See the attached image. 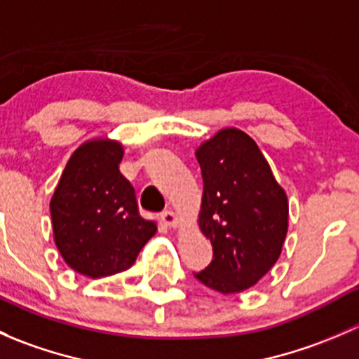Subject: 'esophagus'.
<instances>
[{"mask_svg":"<svg viewBox=\"0 0 359 359\" xmlns=\"http://www.w3.org/2000/svg\"><path fill=\"white\" fill-rule=\"evenodd\" d=\"M161 220L166 224V226H170V227H177L180 224L179 215H177L175 212H172V210H166V212H163L161 213Z\"/></svg>","mask_w":359,"mask_h":359,"instance_id":"1","label":"esophagus"}]
</instances>
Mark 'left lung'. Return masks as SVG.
I'll use <instances>...</instances> for the list:
<instances>
[{"mask_svg":"<svg viewBox=\"0 0 359 359\" xmlns=\"http://www.w3.org/2000/svg\"><path fill=\"white\" fill-rule=\"evenodd\" d=\"M203 196L200 231L213 260L194 273L205 287L231 295L259 283L280 259L288 231V198L252 137L222 128L196 149Z\"/></svg>","mask_w":359,"mask_h":359,"instance_id":"1","label":"left lung"}]
</instances>
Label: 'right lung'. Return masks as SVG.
I'll return each instance as SVG.
<instances>
[{
  "label": "right lung",
  "mask_w": 359,
  "mask_h": 359,
  "mask_svg": "<svg viewBox=\"0 0 359 359\" xmlns=\"http://www.w3.org/2000/svg\"><path fill=\"white\" fill-rule=\"evenodd\" d=\"M123 144L107 137L83 142L69 158L52 200L53 240L64 262L97 280L130 269L156 234L139 215L135 191L119 173Z\"/></svg>",
  "instance_id": "obj_1"
}]
</instances>
